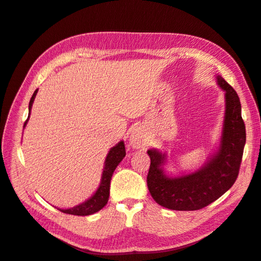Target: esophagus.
Wrapping results in <instances>:
<instances>
[{
	"mask_svg": "<svg viewBox=\"0 0 261 261\" xmlns=\"http://www.w3.org/2000/svg\"><path fill=\"white\" fill-rule=\"evenodd\" d=\"M129 143L133 147H141L144 145L145 143V137L144 134H143V132L141 128H134L130 133V136H129Z\"/></svg>",
	"mask_w": 261,
	"mask_h": 261,
	"instance_id": "34e87169",
	"label": "esophagus"
}]
</instances>
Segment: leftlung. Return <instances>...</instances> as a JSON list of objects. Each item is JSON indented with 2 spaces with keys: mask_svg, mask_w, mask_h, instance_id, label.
Returning a JSON list of instances; mask_svg holds the SVG:
<instances>
[{
  "mask_svg": "<svg viewBox=\"0 0 261 261\" xmlns=\"http://www.w3.org/2000/svg\"><path fill=\"white\" fill-rule=\"evenodd\" d=\"M219 86L225 91V119L221 147L215 156L199 171L179 178L163 174L161 166L164 154L148 150L151 159L146 177L147 188L159 205L174 211H197L219 199L230 189L238 178L243 148L246 144V126L241 116L238 93L222 76Z\"/></svg>",
  "mask_w": 261,
  "mask_h": 261,
  "instance_id": "obj_1",
  "label": "left lung"
}]
</instances>
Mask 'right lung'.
I'll return each mask as SVG.
<instances>
[{
	"label": "right lung",
	"mask_w": 261,
	"mask_h": 261,
	"mask_svg": "<svg viewBox=\"0 0 261 261\" xmlns=\"http://www.w3.org/2000/svg\"><path fill=\"white\" fill-rule=\"evenodd\" d=\"M36 90L34 92L33 97L30 99L29 102V114H30V109L31 106H33L34 99L37 94ZM27 119L24 121L25 126ZM126 155V151H125V144L124 142H119L118 144L114 146L111 150L109 151L107 158H106V162H105V169L102 172V178H101V184L99 186L98 190L95 191V194L92 196L91 198L88 199L87 201H84L81 205H77L73 208L70 210H60L61 212L65 213V214H71V215H77V216H87V215H91L93 213L100 211L102 207L106 206V204L108 203V198H109V190H110V180L111 177H113V173L115 171V169L117 166L120 163V161L123 160L124 156Z\"/></svg>",
	"instance_id": "1"
}]
</instances>
